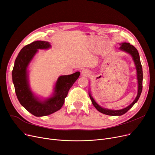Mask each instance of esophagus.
<instances>
[{"label":"esophagus","instance_id":"34e87169","mask_svg":"<svg viewBox=\"0 0 155 155\" xmlns=\"http://www.w3.org/2000/svg\"><path fill=\"white\" fill-rule=\"evenodd\" d=\"M82 75L84 77H87V76H89L90 75V73L88 70H83L82 71Z\"/></svg>","mask_w":155,"mask_h":155}]
</instances>
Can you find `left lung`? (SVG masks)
<instances>
[{"label": "left lung", "instance_id": "obj_1", "mask_svg": "<svg viewBox=\"0 0 155 155\" xmlns=\"http://www.w3.org/2000/svg\"><path fill=\"white\" fill-rule=\"evenodd\" d=\"M120 49L121 50H122L124 51H125L128 53H129L132 56L134 59V61L135 63V64L136 66V69H137V80H138V93H137V96L135 100L134 101L133 103L130 104L129 106H127L125 108H124L122 110H107L105 108H103L101 106H99L96 102L94 100L92 97L91 96V94H89L90 98L91 99V101L94 106L96 107L97 111L99 112L102 113L103 114H105V115H111V116H116V115H122L124 114H125L126 112L129 111L131 107L134 106V104H135L139 98L140 94L142 92V89H143V68H142V65H141L140 61V58L139 55V52L137 50V49L134 47V45L130 44L129 43H127L124 42L121 44V46Z\"/></svg>", "mask_w": 155, "mask_h": 155}]
</instances>
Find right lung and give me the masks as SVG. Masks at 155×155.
<instances>
[{
    "label": "right lung",
    "mask_w": 155,
    "mask_h": 155,
    "mask_svg": "<svg viewBox=\"0 0 155 155\" xmlns=\"http://www.w3.org/2000/svg\"><path fill=\"white\" fill-rule=\"evenodd\" d=\"M50 47L49 42L39 40L25 45L16 58L12 72L18 101L26 110L36 117L49 115L61 109L70 89L80 76L78 71L69 75L60 76L56 84L54 94L45 101H40L33 96L28 85L26 68L37 49H48Z\"/></svg>",
    "instance_id": "obj_1"
}]
</instances>
